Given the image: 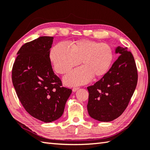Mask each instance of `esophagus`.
Wrapping results in <instances>:
<instances>
[{
  "instance_id": "1",
  "label": "esophagus",
  "mask_w": 150,
  "mask_h": 150,
  "mask_svg": "<svg viewBox=\"0 0 150 150\" xmlns=\"http://www.w3.org/2000/svg\"><path fill=\"white\" fill-rule=\"evenodd\" d=\"M79 87H74L72 89V90H73V92H75L76 91H77V90H79Z\"/></svg>"
}]
</instances>
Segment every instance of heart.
<instances>
[{
  "instance_id": "b5f03b06",
  "label": "heart",
  "mask_w": 150,
  "mask_h": 150,
  "mask_svg": "<svg viewBox=\"0 0 150 150\" xmlns=\"http://www.w3.org/2000/svg\"><path fill=\"white\" fill-rule=\"evenodd\" d=\"M114 54L107 43L94 40H81L70 44L58 43L50 51L49 58L54 70L59 74H66L73 67L82 66L73 70L64 82L67 86L86 84L93 76L99 78L108 72L112 64Z\"/></svg>"
}]
</instances>
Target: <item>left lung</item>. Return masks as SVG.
Returning a JSON list of instances; mask_svg holds the SVG:
<instances>
[{
	"label": "left lung",
	"instance_id": "8db88e82",
	"mask_svg": "<svg viewBox=\"0 0 150 150\" xmlns=\"http://www.w3.org/2000/svg\"><path fill=\"white\" fill-rule=\"evenodd\" d=\"M118 58L100 80L87 87L88 112L99 122H110L122 115L135 90L138 73L133 54L127 47L116 48Z\"/></svg>",
	"mask_w": 150,
	"mask_h": 150
}]
</instances>
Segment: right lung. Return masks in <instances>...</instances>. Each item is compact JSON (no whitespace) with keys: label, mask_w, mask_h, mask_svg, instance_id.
Wrapping results in <instances>:
<instances>
[{"label":"right lung","mask_w":150,"mask_h":150,"mask_svg":"<svg viewBox=\"0 0 150 150\" xmlns=\"http://www.w3.org/2000/svg\"><path fill=\"white\" fill-rule=\"evenodd\" d=\"M53 37L41 36L26 43L17 52L12 68V83L23 107L34 118L45 123L64 113L71 89L62 87L49 58Z\"/></svg>","instance_id":"1"}]
</instances>
